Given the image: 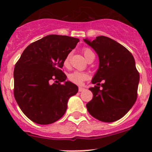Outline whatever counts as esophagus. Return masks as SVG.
<instances>
[{
    "mask_svg": "<svg viewBox=\"0 0 152 152\" xmlns=\"http://www.w3.org/2000/svg\"><path fill=\"white\" fill-rule=\"evenodd\" d=\"M84 90H85V89L84 87H81V86H79V91H80V92H81V91H84Z\"/></svg>",
    "mask_w": 152,
    "mask_h": 152,
    "instance_id": "34e87169",
    "label": "esophagus"
}]
</instances>
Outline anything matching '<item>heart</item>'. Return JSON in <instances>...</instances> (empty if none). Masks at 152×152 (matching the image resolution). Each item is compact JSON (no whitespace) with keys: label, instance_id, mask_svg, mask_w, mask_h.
<instances>
[{"label":"heart","instance_id":"obj_1","mask_svg":"<svg viewBox=\"0 0 152 152\" xmlns=\"http://www.w3.org/2000/svg\"><path fill=\"white\" fill-rule=\"evenodd\" d=\"M83 53H84L85 58L87 60L90 56H93L94 53L91 51V50L89 48H84L82 50ZM71 53H68L65 57L63 60V65L65 67H68L71 63ZM88 79V74L86 73L81 72V71H75L70 73L68 76V79L71 81V82L74 83L76 84H81L83 82Z\"/></svg>","mask_w":152,"mask_h":152}]
</instances>
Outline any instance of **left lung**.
<instances>
[{
	"instance_id": "1",
	"label": "left lung",
	"mask_w": 152,
	"mask_h": 152,
	"mask_svg": "<svg viewBox=\"0 0 152 152\" xmlns=\"http://www.w3.org/2000/svg\"><path fill=\"white\" fill-rule=\"evenodd\" d=\"M97 53L99 66L89 88L93 98L86 104L91 116L102 122H115L123 118L137 99L139 73L131 52L104 36L91 41L84 39ZM101 85L102 90H99Z\"/></svg>"
}]
</instances>
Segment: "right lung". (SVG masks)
Segmentation results:
<instances>
[{
    "label": "right lung",
    "instance_id": "obj_1",
    "mask_svg": "<svg viewBox=\"0 0 152 152\" xmlns=\"http://www.w3.org/2000/svg\"><path fill=\"white\" fill-rule=\"evenodd\" d=\"M79 42L71 37L48 35L26 47L15 65V99L33 122L48 125L58 121L67 110L68 99L78 92L76 84L66 81L61 68Z\"/></svg>",
    "mask_w": 152,
    "mask_h": 152
}]
</instances>
